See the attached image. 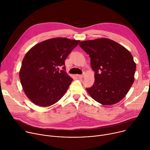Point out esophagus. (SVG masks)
Segmentation results:
<instances>
[{
	"mask_svg": "<svg viewBox=\"0 0 150 150\" xmlns=\"http://www.w3.org/2000/svg\"><path fill=\"white\" fill-rule=\"evenodd\" d=\"M77 76H78L79 78H84V75H78Z\"/></svg>",
	"mask_w": 150,
	"mask_h": 150,
	"instance_id": "1",
	"label": "esophagus"
}]
</instances>
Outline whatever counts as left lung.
<instances>
[{"mask_svg":"<svg viewBox=\"0 0 150 150\" xmlns=\"http://www.w3.org/2000/svg\"><path fill=\"white\" fill-rule=\"evenodd\" d=\"M80 47L89 55L94 83L86 88L91 97L103 105L123 99L134 80L136 63L123 46L107 38L84 40Z\"/></svg>","mask_w":150,"mask_h":150,"instance_id":"8db88e82","label":"left lung"}]
</instances>
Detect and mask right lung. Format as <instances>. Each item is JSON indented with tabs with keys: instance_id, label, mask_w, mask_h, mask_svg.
Here are the masks:
<instances>
[{
	"instance_id": "right-lung-1",
	"label": "right lung",
	"mask_w": 150,
	"mask_h": 150,
	"mask_svg": "<svg viewBox=\"0 0 150 150\" xmlns=\"http://www.w3.org/2000/svg\"><path fill=\"white\" fill-rule=\"evenodd\" d=\"M80 40L52 38L33 46L23 60L19 77L28 98L39 106L57 102L73 79L65 72L64 60ZM63 70L59 71V67Z\"/></svg>"
}]
</instances>
